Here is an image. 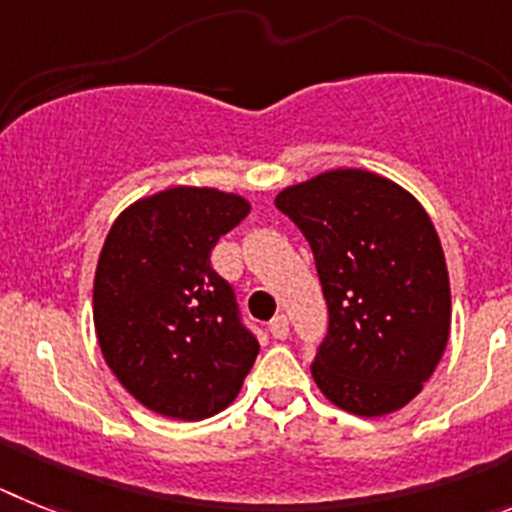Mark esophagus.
Segmentation results:
<instances>
[{"label":"esophagus","mask_w":512,"mask_h":512,"mask_svg":"<svg viewBox=\"0 0 512 512\" xmlns=\"http://www.w3.org/2000/svg\"><path fill=\"white\" fill-rule=\"evenodd\" d=\"M270 335H273L275 340H286L288 337V319L283 317V314L270 319Z\"/></svg>","instance_id":"esophagus-1"}]
</instances>
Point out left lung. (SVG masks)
<instances>
[{
  "label": "left lung",
  "instance_id": "1",
  "mask_svg": "<svg viewBox=\"0 0 512 512\" xmlns=\"http://www.w3.org/2000/svg\"><path fill=\"white\" fill-rule=\"evenodd\" d=\"M314 252L330 335L311 376L358 417L410 404L451 335L441 239L410 190L363 167H337L275 195Z\"/></svg>",
  "mask_w": 512,
  "mask_h": 512
}]
</instances>
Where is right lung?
Here are the masks:
<instances>
[{
	"label": "right lung",
	"instance_id": "1",
	"mask_svg": "<svg viewBox=\"0 0 512 512\" xmlns=\"http://www.w3.org/2000/svg\"><path fill=\"white\" fill-rule=\"evenodd\" d=\"M244 195L175 185L133 201L110 226L92 288L102 358L151 412L206 420L226 410L257 358L229 283L211 268Z\"/></svg>",
	"mask_w": 512,
	"mask_h": 512
}]
</instances>
